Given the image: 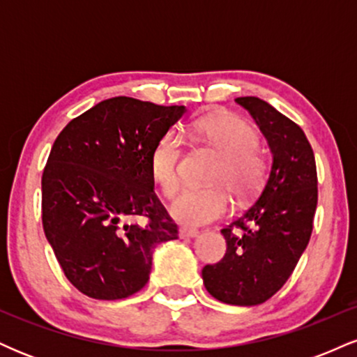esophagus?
<instances>
[{
    "label": "esophagus",
    "mask_w": 357,
    "mask_h": 357,
    "mask_svg": "<svg viewBox=\"0 0 357 357\" xmlns=\"http://www.w3.org/2000/svg\"><path fill=\"white\" fill-rule=\"evenodd\" d=\"M198 235L199 231L196 230V228H188V227L179 228V236H181V238H195V236Z\"/></svg>",
    "instance_id": "obj_1"
}]
</instances>
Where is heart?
I'll use <instances>...</instances> for the list:
<instances>
[{
	"mask_svg": "<svg viewBox=\"0 0 357 357\" xmlns=\"http://www.w3.org/2000/svg\"><path fill=\"white\" fill-rule=\"evenodd\" d=\"M192 132L221 154L210 186H190L176 196L173 215L190 225L213 221L230 210L228 190L240 199L260 190L267 174V161L257 149V132L243 119L233 114H216L199 119L192 124ZM183 142L169 132L155 144L151 154V174L162 195L171 198L179 186V161Z\"/></svg>",
	"mask_w": 357,
	"mask_h": 357,
	"instance_id": "heart-1",
	"label": "heart"
}]
</instances>
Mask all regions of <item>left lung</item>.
I'll list each match as a JSON object with an SVG mask.
<instances>
[{
  "instance_id": "8db88e82",
  "label": "left lung",
  "mask_w": 357,
  "mask_h": 357,
  "mask_svg": "<svg viewBox=\"0 0 357 357\" xmlns=\"http://www.w3.org/2000/svg\"><path fill=\"white\" fill-rule=\"evenodd\" d=\"M236 104L255 119L272 151V167L255 203L223 233L227 253L204 265L203 284L231 305L268 301L292 275L312 235L317 208V169L304 130L258 97Z\"/></svg>"
}]
</instances>
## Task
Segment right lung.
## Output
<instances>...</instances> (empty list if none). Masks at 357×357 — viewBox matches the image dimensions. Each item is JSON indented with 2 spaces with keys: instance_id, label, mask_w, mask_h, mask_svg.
<instances>
[{
  "instance_id": "obj_1",
  "label": "right lung",
  "mask_w": 357,
  "mask_h": 357,
  "mask_svg": "<svg viewBox=\"0 0 357 357\" xmlns=\"http://www.w3.org/2000/svg\"><path fill=\"white\" fill-rule=\"evenodd\" d=\"M184 112L114 97L72 119L53 142L42 176L43 231L65 277L87 297L139 292L155 245L178 238L154 192L151 154Z\"/></svg>"
}]
</instances>
